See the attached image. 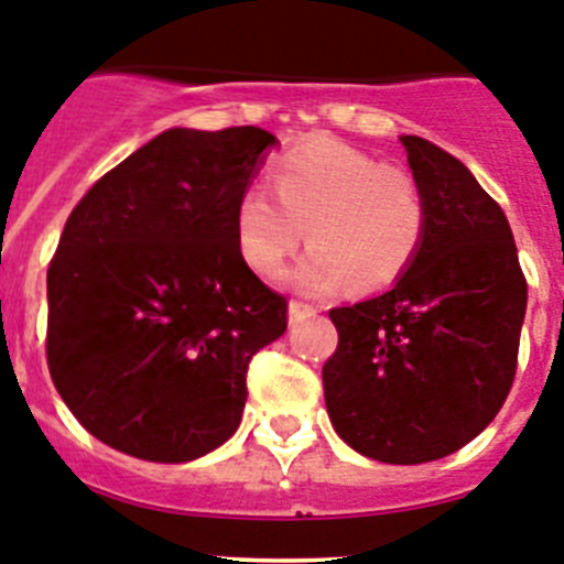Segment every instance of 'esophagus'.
I'll return each instance as SVG.
<instances>
[{"label": "esophagus", "mask_w": 564, "mask_h": 564, "mask_svg": "<svg viewBox=\"0 0 564 564\" xmlns=\"http://www.w3.org/2000/svg\"><path fill=\"white\" fill-rule=\"evenodd\" d=\"M288 313H291V324H296V322H302V318L316 316V307H313V304H307V302H299V299H293L291 310H288Z\"/></svg>", "instance_id": "34e87169"}]
</instances>
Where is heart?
Segmentation results:
<instances>
[{"mask_svg":"<svg viewBox=\"0 0 564 564\" xmlns=\"http://www.w3.org/2000/svg\"><path fill=\"white\" fill-rule=\"evenodd\" d=\"M273 198L246 189L235 209L242 260L260 276H276L299 251H310L296 285L329 293L344 282L360 293L383 291L408 271L427 224L425 195L408 170L335 139L299 144L271 167Z\"/></svg>","mask_w":564,"mask_h":564,"instance_id":"1","label":"heart"}]
</instances>
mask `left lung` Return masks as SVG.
<instances>
[{
  "instance_id": "1",
  "label": "left lung",
  "mask_w": 564,
  "mask_h": 564,
  "mask_svg": "<svg viewBox=\"0 0 564 564\" xmlns=\"http://www.w3.org/2000/svg\"><path fill=\"white\" fill-rule=\"evenodd\" d=\"M402 144L425 195V237L389 293L329 310L338 349L322 380L349 447L422 464L473 442L506 402L529 288L498 200L427 139Z\"/></svg>"
}]
</instances>
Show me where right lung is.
<instances>
[{"label":"right lung","instance_id":"obj_1","mask_svg":"<svg viewBox=\"0 0 564 564\" xmlns=\"http://www.w3.org/2000/svg\"><path fill=\"white\" fill-rule=\"evenodd\" d=\"M262 128H173L77 200L46 271V366L91 436L144 462L215 451L246 408L248 364L288 299L246 265L235 209Z\"/></svg>","mask_w":564,"mask_h":564}]
</instances>
